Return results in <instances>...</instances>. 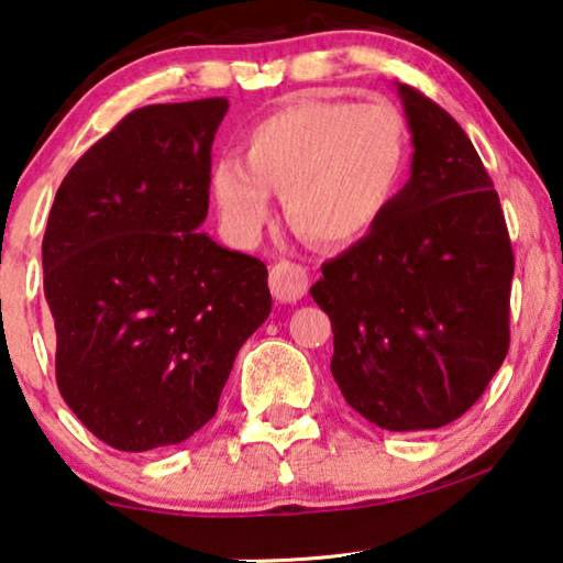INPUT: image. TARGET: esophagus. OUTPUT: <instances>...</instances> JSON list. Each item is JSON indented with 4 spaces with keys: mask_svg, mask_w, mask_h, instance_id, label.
<instances>
[{
    "mask_svg": "<svg viewBox=\"0 0 563 563\" xmlns=\"http://www.w3.org/2000/svg\"><path fill=\"white\" fill-rule=\"evenodd\" d=\"M272 295L282 302H297L307 295V272L299 264H291V261H279V264L272 266Z\"/></svg>",
    "mask_w": 563,
    "mask_h": 563,
    "instance_id": "esophagus-1",
    "label": "esophagus"
}]
</instances>
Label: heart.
Returning <instances> with one entry per match:
<instances>
[{
  "instance_id": "heart-1",
  "label": "heart",
  "mask_w": 563,
  "mask_h": 563,
  "mask_svg": "<svg viewBox=\"0 0 563 563\" xmlns=\"http://www.w3.org/2000/svg\"><path fill=\"white\" fill-rule=\"evenodd\" d=\"M410 164V130L389 102L295 99L243 133V161L210 166L222 230L253 245L282 195L291 228L325 249L356 243L379 225Z\"/></svg>"
}]
</instances>
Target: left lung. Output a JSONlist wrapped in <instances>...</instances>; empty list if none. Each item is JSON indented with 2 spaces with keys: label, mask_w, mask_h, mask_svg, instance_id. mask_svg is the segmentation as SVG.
I'll use <instances>...</instances> for the list:
<instances>
[{
  "label": "left lung",
  "mask_w": 563,
  "mask_h": 563,
  "mask_svg": "<svg viewBox=\"0 0 563 563\" xmlns=\"http://www.w3.org/2000/svg\"><path fill=\"white\" fill-rule=\"evenodd\" d=\"M410 179L372 233L322 264L310 295L333 322L345 402L395 433L443 428L484 395L510 349L512 245L464 130L397 84Z\"/></svg>",
  "instance_id": "1"
}]
</instances>
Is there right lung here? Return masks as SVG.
Listing matches in <instances>:
<instances>
[{
    "instance_id": "add662e5",
    "label": "right lung",
    "mask_w": 563,
    "mask_h": 563,
    "mask_svg": "<svg viewBox=\"0 0 563 563\" xmlns=\"http://www.w3.org/2000/svg\"><path fill=\"white\" fill-rule=\"evenodd\" d=\"M225 97L130 112L71 166L43 238L60 397L99 441L176 445L272 312L264 261L199 233Z\"/></svg>"
}]
</instances>
